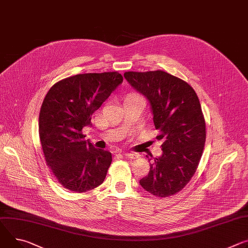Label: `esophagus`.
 Segmentation results:
<instances>
[{
  "label": "esophagus",
  "instance_id": "34e87169",
  "mask_svg": "<svg viewBox=\"0 0 248 248\" xmlns=\"http://www.w3.org/2000/svg\"><path fill=\"white\" fill-rule=\"evenodd\" d=\"M124 156L128 159H137L139 157V155L137 153H133V152H125Z\"/></svg>",
  "mask_w": 248,
  "mask_h": 248
}]
</instances>
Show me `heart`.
<instances>
[{"label": "heart", "instance_id": "obj_1", "mask_svg": "<svg viewBox=\"0 0 248 248\" xmlns=\"http://www.w3.org/2000/svg\"><path fill=\"white\" fill-rule=\"evenodd\" d=\"M127 97H140V96H139L138 94H129Z\"/></svg>", "mask_w": 248, "mask_h": 248}]
</instances>
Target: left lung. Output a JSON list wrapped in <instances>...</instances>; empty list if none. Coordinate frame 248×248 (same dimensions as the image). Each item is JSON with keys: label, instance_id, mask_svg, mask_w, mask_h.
Instances as JSON below:
<instances>
[{"label": "left lung", "instance_id": "obj_1", "mask_svg": "<svg viewBox=\"0 0 248 248\" xmlns=\"http://www.w3.org/2000/svg\"><path fill=\"white\" fill-rule=\"evenodd\" d=\"M124 76L148 100L159 131L156 140L163 141L162 155L150 164L149 173L140 184L156 197L175 195L194 176L206 142L199 98L187 82L162 70L128 71Z\"/></svg>", "mask_w": 248, "mask_h": 248}]
</instances>
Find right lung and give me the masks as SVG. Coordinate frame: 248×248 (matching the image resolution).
Returning <instances> with one entry per match:
<instances>
[{
	"instance_id": "add662e5",
	"label": "right lung",
	"mask_w": 248,
	"mask_h": 248,
	"mask_svg": "<svg viewBox=\"0 0 248 248\" xmlns=\"http://www.w3.org/2000/svg\"><path fill=\"white\" fill-rule=\"evenodd\" d=\"M122 82L118 72L78 74L55 83L44 98L39 140L47 166L65 189L82 193L104 182L111 153L85 140L82 129Z\"/></svg>"
}]
</instances>
